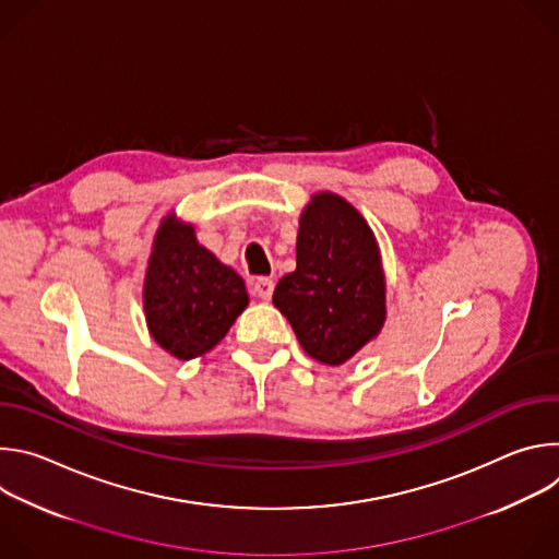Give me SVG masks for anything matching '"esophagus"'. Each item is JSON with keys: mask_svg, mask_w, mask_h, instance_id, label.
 I'll use <instances>...</instances> for the list:
<instances>
[{"mask_svg": "<svg viewBox=\"0 0 559 559\" xmlns=\"http://www.w3.org/2000/svg\"><path fill=\"white\" fill-rule=\"evenodd\" d=\"M252 289H254V294H257L259 298L270 300L272 294H274V281H272V278H257V281L252 283Z\"/></svg>", "mask_w": 559, "mask_h": 559, "instance_id": "34e87169", "label": "esophagus"}]
</instances>
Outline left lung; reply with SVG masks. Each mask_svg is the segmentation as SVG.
Listing matches in <instances>:
<instances>
[{"label":"left lung","mask_w":559,"mask_h":559,"mask_svg":"<svg viewBox=\"0 0 559 559\" xmlns=\"http://www.w3.org/2000/svg\"><path fill=\"white\" fill-rule=\"evenodd\" d=\"M376 236L343 197L318 192L298 221L296 270L274 289L300 347L323 365H343L373 341L386 316Z\"/></svg>","instance_id":"left-lung-1"}]
</instances>
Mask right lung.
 <instances>
[{
	"instance_id": "obj_1",
	"label": "right lung",
	"mask_w": 559,
	"mask_h": 559,
	"mask_svg": "<svg viewBox=\"0 0 559 559\" xmlns=\"http://www.w3.org/2000/svg\"><path fill=\"white\" fill-rule=\"evenodd\" d=\"M243 278L199 246L194 227L168 214L158 225L143 281L152 338L179 360L216 347L248 307Z\"/></svg>"
}]
</instances>
